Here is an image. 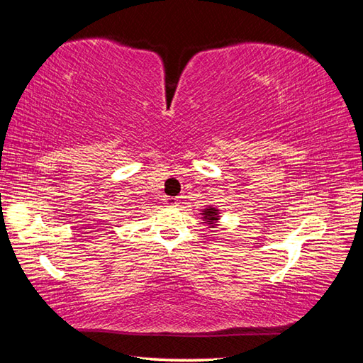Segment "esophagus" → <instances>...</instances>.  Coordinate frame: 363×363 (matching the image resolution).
Here are the masks:
<instances>
[{
	"mask_svg": "<svg viewBox=\"0 0 363 363\" xmlns=\"http://www.w3.org/2000/svg\"><path fill=\"white\" fill-rule=\"evenodd\" d=\"M167 203L168 205H177V201H179V199H177V196H167Z\"/></svg>",
	"mask_w": 363,
	"mask_h": 363,
	"instance_id": "obj_1",
	"label": "esophagus"
}]
</instances>
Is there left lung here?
<instances>
[{
	"mask_svg": "<svg viewBox=\"0 0 363 363\" xmlns=\"http://www.w3.org/2000/svg\"><path fill=\"white\" fill-rule=\"evenodd\" d=\"M201 216V219L205 220L206 224H210L211 227H214V225H218V219H219V210H216V208H213V206H208V208H205L203 210V213H200Z\"/></svg>",
	"mask_w": 363,
	"mask_h": 363,
	"instance_id": "left-lung-1",
	"label": "left lung"
}]
</instances>
